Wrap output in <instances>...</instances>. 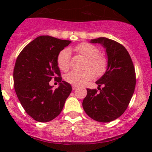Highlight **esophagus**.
I'll return each instance as SVG.
<instances>
[{
  "label": "esophagus",
  "instance_id": "1",
  "mask_svg": "<svg viewBox=\"0 0 152 152\" xmlns=\"http://www.w3.org/2000/svg\"><path fill=\"white\" fill-rule=\"evenodd\" d=\"M76 88H77V86H74V85H73V86H72V89L73 90H76Z\"/></svg>",
  "mask_w": 152,
  "mask_h": 152
}]
</instances>
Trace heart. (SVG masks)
<instances>
[{
    "mask_svg": "<svg viewBox=\"0 0 152 152\" xmlns=\"http://www.w3.org/2000/svg\"><path fill=\"white\" fill-rule=\"evenodd\" d=\"M75 50L88 59L86 64L87 69H93L98 75L102 74L105 71L107 61L105 57L99 55L100 51L96 46L88 43H82L76 46ZM57 64L61 71L69 70L71 65V50L69 48H64L58 53ZM91 69L83 71H71L66 75L65 80L74 86H81L94 78V73Z\"/></svg>",
    "mask_w": 152,
    "mask_h": 152,
    "instance_id": "heart-1",
    "label": "heart"
}]
</instances>
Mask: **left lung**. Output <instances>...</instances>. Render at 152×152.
Returning a JSON list of instances; mask_svg holds the SVG:
<instances>
[{
    "label": "left lung",
    "mask_w": 152,
    "mask_h": 152,
    "mask_svg": "<svg viewBox=\"0 0 152 152\" xmlns=\"http://www.w3.org/2000/svg\"><path fill=\"white\" fill-rule=\"evenodd\" d=\"M90 43H100L105 48L107 68L96 81L100 91L87 88L82 105L86 114L95 121H114L127 109L134 92L136 75L133 62L125 47L114 40L101 37L91 39Z\"/></svg>",
    "instance_id": "8db88e82"
}]
</instances>
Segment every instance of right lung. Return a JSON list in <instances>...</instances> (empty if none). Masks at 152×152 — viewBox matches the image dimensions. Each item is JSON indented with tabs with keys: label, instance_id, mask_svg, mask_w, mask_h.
<instances>
[{
	"label": "right lung",
	"instance_id": "1",
	"mask_svg": "<svg viewBox=\"0 0 152 152\" xmlns=\"http://www.w3.org/2000/svg\"><path fill=\"white\" fill-rule=\"evenodd\" d=\"M71 41L41 36L18 55L13 71L15 93L26 112L36 121L48 122L58 116L70 95V83L62 81L57 64L61 50ZM53 77L59 83L55 90L50 86Z\"/></svg>",
	"mask_w": 152,
	"mask_h": 152
}]
</instances>
